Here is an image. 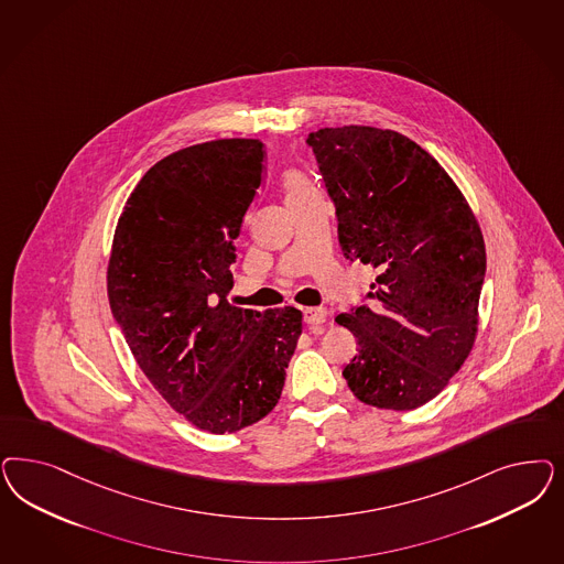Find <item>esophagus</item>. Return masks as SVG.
Instances as JSON below:
<instances>
[{
    "instance_id": "esophagus-1",
    "label": "esophagus",
    "mask_w": 564,
    "mask_h": 564,
    "mask_svg": "<svg viewBox=\"0 0 564 564\" xmlns=\"http://www.w3.org/2000/svg\"><path fill=\"white\" fill-rule=\"evenodd\" d=\"M303 319H305V324H310V326H319V324L326 322L327 311L322 310V307H305V310H303Z\"/></svg>"
}]
</instances>
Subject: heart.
Returning <instances> with one entry per match:
<instances>
[{
	"label": "heart",
	"mask_w": 564,
	"mask_h": 564,
	"mask_svg": "<svg viewBox=\"0 0 564 564\" xmlns=\"http://www.w3.org/2000/svg\"><path fill=\"white\" fill-rule=\"evenodd\" d=\"M282 182H284L286 199H292V197H299V195H305V193L315 191L310 178H307L303 172H299V170H289V172L284 174V181Z\"/></svg>",
	"instance_id": "1"
}]
</instances>
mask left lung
Masks as SVG:
<instances>
[{
    "label": "left lung",
    "instance_id": "1",
    "mask_svg": "<svg viewBox=\"0 0 564 564\" xmlns=\"http://www.w3.org/2000/svg\"><path fill=\"white\" fill-rule=\"evenodd\" d=\"M346 259L378 268L373 307L336 315L359 345L346 365L357 399L413 411L467 361L479 324L486 245L448 172L409 137L373 127L311 132Z\"/></svg>",
    "mask_w": 564,
    "mask_h": 564
}]
</instances>
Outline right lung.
Wrapping results in <instances>:
<instances>
[{
	"instance_id": "add662e5",
	"label": "right lung",
	"mask_w": 564,
	"mask_h": 564,
	"mask_svg": "<svg viewBox=\"0 0 564 564\" xmlns=\"http://www.w3.org/2000/svg\"><path fill=\"white\" fill-rule=\"evenodd\" d=\"M263 143L218 139L149 167L118 218L109 307L147 380L188 423L232 434L278 404L303 329L294 307L232 305L235 238L263 182Z\"/></svg>"
}]
</instances>
